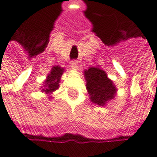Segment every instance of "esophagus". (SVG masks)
Segmentation results:
<instances>
[{"label": "esophagus", "instance_id": "1", "mask_svg": "<svg viewBox=\"0 0 157 157\" xmlns=\"http://www.w3.org/2000/svg\"><path fill=\"white\" fill-rule=\"evenodd\" d=\"M71 67H72L73 69L76 70V69L78 68V63H77V62H75V61H73V62L71 63Z\"/></svg>", "mask_w": 157, "mask_h": 157}]
</instances>
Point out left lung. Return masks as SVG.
Segmentation results:
<instances>
[{
    "mask_svg": "<svg viewBox=\"0 0 157 157\" xmlns=\"http://www.w3.org/2000/svg\"><path fill=\"white\" fill-rule=\"evenodd\" d=\"M83 74L91 102L104 106L107 102L114 98L116 87L113 81L107 77L105 71L98 67H90Z\"/></svg>",
    "mask_w": 157,
    "mask_h": 157,
    "instance_id": "8db88e82",
    "label": "left lung"
}]
</instances>
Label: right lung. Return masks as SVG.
I'll return each mask as SVG.
<instances>
[{"label":"right lung","instance_id":"add662e5","mask_svg":"<svg viewBox=\"0 0 157 157\" xmlns=\"http://www.w3.org/2000/svg\"><path fill=\"white\" fill-rule=\"evenodd\" d=\"M64 69L60 66H53L44 81V89L42 90L45 94H52L59 88V82L63 74Z\"/></svg>","mask_w":157,"mask_h":157}]
</instances>
